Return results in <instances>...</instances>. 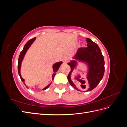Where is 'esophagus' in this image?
<instances>
[{
	"instance_id": "esophagus-1",
	"label": "esophagus",
	"mask_w": 127,
	"mask_h": 127,
	"mask_svg": "<svg viewBox=\"0 0 127 127\" xmlns=\"http://www.w3.org/2000/svg\"><path fill=\"white\" fill-rule=\"evenodd\" d=\"M63 60L64 61V63H67L68 61V58L66 56H64L63 57Z\"/></svg>"
}]
</instances>
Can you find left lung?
Segmentation results:
<instances>
[{"mask_svg":"<svg viewBox=\"0 0 127 127\" xmlns=\"http://www.w3.org/2000/svg\"><path fill=\"white\" fill-rule=\"evenodd\" d=\"M86 48H80L77 51L74 59L76 60H71L68 64L71 68V71L68 74L67 78L70 85L76 90L79 91L76 86L71 79V73L76 67L77 61L84 62L88 66L87 79L88 80V87L86 92L93 90L100 82L104 74V60L100 49L98 45L91 39L87 38ZM86 85H84V87Z\"/></svg>","mask_w":127,"mask_h":127,"instance_id":"left-lung-1","label":"left lung"}]
</instances>
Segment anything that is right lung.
Here are the masks:
<instances>
[{"label":"right lung","mask_w":127,"mask_h":127,"mask_svg":"<svg viewBox=\"0 0 127 127\" xmlns=\"http://www.w3.org/2000/svg\"><path fill=\"white\" fill-rule=\"evenodd\" d=\"M35 39H36V37H35L33 38V39L30 40L29 41H28V42H27V43L25 44L24 47V48H23V49L22 51L21 52L20 56H19V58H18V72L19 76H20V78H21V80H22V81L23 82L24 84V80H25L22 77L21 75V72H20L21 67V63H22V62L23 59V58H24V56H25V55L26 52H27V51H28V50L29 49L30 46L31 45V44L33 43V42L34 41H35ZM63 64L62 61H60V62L57 63L55 64H54L53 65L52 68H53V72H54V73H53V74L52 76V80H53V78H54L55 76V75H56V72L58 70L59 68V67H60V65H61V64ZM51 83L49 84V85H48L47 86H46L44 88H43V90H46V89H47V88L49 87V86L51 85ZM24 85H25V84H24ZM25 86H26V85H25Z\"/></svg>","instance_id":"obj_1"}]
</instances>
